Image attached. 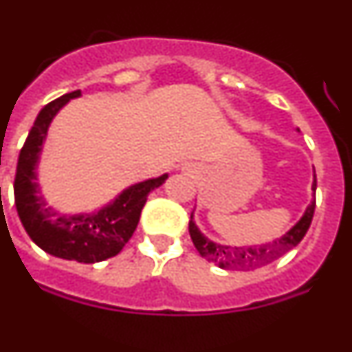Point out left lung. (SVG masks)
<instances>
[{
    "label": "left lung",
    "mask_w": 352,
    "mask_h": 352,
    "mask_svg": "<svg viewBox=\"0 0 352 352\" xmlns=\"http://www.w3.org/2000/svg\"><path fill=\"white\" fill-rule=\"evenodd\" d=\"M313 192H316V175L313 180ZM316 201L313 199L311 204L306 208L305 214L301 217V220L291 228L285 235H282L280 239H275V241L268 242V244L261 245H223L217 244V242L210 241L208 237H204L199 232V228L196 227L192 220V214H190L189 220V234L192 239L194 245H196L197 252L203 256L204 259H208L210 263H214L223 270H254V268L265 267L268 263L275 261L277 258H280L282 254H285L287 251H291L292 248L299 244L302 241V237L308 232L309 225H311L313 213H315Z\"/></svg>",
    "instance_id": "1"
}]
</instances>
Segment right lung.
Here are the masks:
<instances>
[{
    "instance_id": "add662e5",
    "label": "right lung",
    "mask_w": 352,
    "mask_h": 352,
    "mask_svg": "<svg viewBox=\"0 0 352 352\" xmlns=\"http://www.w3.org/2000/svg\"><path fill=\"white\" fill-rule=\"evenodd\" d=\"M78 96L80 91L63 94L39 111L20 149L13 192L23 228L43 251L70 261L98 263L113 258L124 249L138 227L148 194L168 175L131 186L96 213L60 214L51 210L41 196L36 168L51 120L61 107Z\"/></svg>"
}]
</instances>
